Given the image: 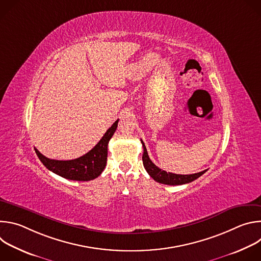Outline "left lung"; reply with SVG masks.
I'll list each match as a JSON object with an SVG mask.
<instances>
[{"instance_id": "8db88e82", "label": "left lung", "mask_w": 261, "mask_h": 261, "mask_svg": "<svg viewBox=\"0 0 261 261\" xmlns=\"http://www.w3.org/2000/svg\"><path fill=\"white\" fill-rule=\"evenodd\" d=\"M141 143H142V146H143V155H142L143 166H144L145 170L147 171V173L150 174L158 182L165 184V185H171V186L188 184V182H191L194 179L198 178L200 175H202L207 170V169H205L203 171L193 173V174H175V173H171V172H166L165 170H162L159 167H157L152 162V160L150 159V157H148V155H147L146 147H145L142 140H141Z\"/></svg>"}]
</instances>
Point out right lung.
I'll return each mask as SVG.
<instances>
[{
	"mask_svg": "<svg viewBox=\"0 0 261 261\" xmlns=\"http://www.w3.org/2000/svg\"><path fill=\"white\" fill-rule=\"evenodd\" d=\"M117 120L86 155L73 160H54L43 156L37 148L35 152L43 165L54 173L72 180H91L98 177L106 166L107 145L118 127Z\"/></svg>",
	"mask_w": 261,
	"mask_h": 261,
	"instance_id": "1",
	"label": "right lung"
}]
</instances>
